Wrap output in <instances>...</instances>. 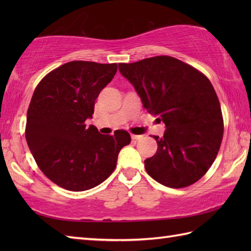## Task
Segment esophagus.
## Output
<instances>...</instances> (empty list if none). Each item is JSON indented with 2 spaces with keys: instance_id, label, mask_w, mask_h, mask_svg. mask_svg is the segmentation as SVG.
Listing matches in <instances>:
<instances>
[{
  "instance_id": "34e87169",
  "label": "esophagus",
  "mask_w": 251,
  "mask_h": 251,
  "mask_svg": "<svg viewBox=\"0 0 251 251\" xmlns=\"http://www.w3.org/2000/svg\"><path fill=\"white\" fill-rule=\"evenodd\" d=\"M141 138H142V136H140V135H131L132 140H140Z\"/></svg>"
}]
</instances>
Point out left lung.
I'll return each mask as SVG.
<instances>
[{"instance_id": "1", "label": "left lung", "mask_w": 251, "mask_h": 251, "mask_svg": "<svg viewBox=\"0 0 251 251\" xmlns=\"http://www.w3.org/2000/svg\"><path fill=\"white\" fill-rule=\"evenodd\" d=\"M149 113L166 126L153 138L157 151L145 161L147 173L168 188H185L210 168L223 137L218 96L204 74L169 56L120 63Z\"/></svg>"}]
</instances>
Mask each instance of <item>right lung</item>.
<instances>
[{"label": "right lung", "instance_id": "add662e5", "mask_svg": "<svg viewBox=\"0 0 251 251\" xmlns=\"http://www.w3.org/2000/svg\"><path fill=\"white\" fill-rule=\"evenodd\" d=\"M117 71L116 63L70 61L37 85L26 113L25 139L37 166L61 188L93 189L110 177L130 135H101L93 119L95 100Z\"/></svg>", "mask_w": 251, "mask_h": 251}]
</instances>
